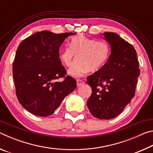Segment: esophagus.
I'll use <instances>...</instances> for the list:
<instances>
[{
	"label": "esophagus",
	"mask_w": 153,
	"mask_h": 153,
	"mask_svg": "<svg viewBox=\"0 0 153 153\" xmlns=\"http://www.w3.org/2000/svg\"><path fill=\"white\" fill-rule=\"evenodd\" d=\"M84 83H85V82H84V81H83V80H81V79H77V86H78V87L82 86V85L84 84Z\"/></svg>",
	"instance_id": "1"
}]
</instances>
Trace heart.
<instances>
[{
    "label": "heart",
    "mask_w": 153,
    "mask_h": 153,
    "mask_svg": "<svg viewBox=\"0 0 153 153\" xmlns=\"http://www.w3.org/2000/svg\"><path fill=\"white\" fill-rule=\"evenodd\" d=\"M109 46L103 41H96L80 35L73 38L70 46L65 47L60 59L66 67H70L68 74L75 77L84 76L87 72H95L101 68L109 56Z\"/></svg>",
    "instance_id": "1"
}]
</instances>
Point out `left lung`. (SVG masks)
Segmentation results:
<instances>
[{
	"label": "left lung",
	"mask_w": 153,
	"mask_h": 153,
	"mask_svg": "<svg viewBox=\"0 0 153 153\" xmlns=\"http://www.w3.org/2000/svg\"><path fill=\"white\" fill-rule=\"evenodd\" d=\"M111 54L99 70L87 77L92 93L87 107L94 117L111 120L122 112L135 94L140 75L136 51L117 33L104 32Z\"/></svg>",
	"instance_id": "1"
}]
</instances>
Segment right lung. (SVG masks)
<instances>
[{"label": "right lung", "mask_w": 153, "mask_h": 153, "mask_svg": "<svg viewBox=\"0 0 153 153\" xmlns=\"http://www.w3.org/2000/svg\"><path fill=\"white\" fill-rule=\"evenodd\" d=\"M76 33H55L41 31L18 46L13 76L18 100L30 113L40 117L53 114L67 95L76 89V79L67 76L59 59V48Z\"/></svg>", "instance_id": "add662e5"}]
</instances>
